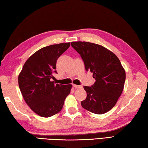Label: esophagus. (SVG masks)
Instances as JSON below:
<instances>
[{
  "label": "esophagus",
  "instance_id": "esophagus-1",
  "mask_svg": "<svg viewBox=\"0 0 148 148\" xmlns=\"http://www.w3.org/2000/svg\"><path fill=\"white\" fill-rule=\"evenodd\" d=\"M73 87L75 89H78V88H80V87H82V86H79V85H75V84H73Z\"/></svg>",
  "mask_w": 148,
  "mask_h": 148
}]
</instances>
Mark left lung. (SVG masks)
Returning <instances> with one entry per match:
<instances>
[{
	"label": "left lung",
	"instance_id": "8db88e82",
	"mask_svg": "<svg viewBox=\"0 0 148 148\" xmlns=\"http://www.w3.org/2000/svg\"><path fill=\"white\" fill-rule=\"evenodd\" d=\"M71 45L80 54L86 71L93 73L96 82L91 87L84 86L87 92L82 107L96 114L107 112L115 106L124 88L125 69L115 54L98 44L73 41Z\"/></svg>",
	"mask_w": 148,
	"mask_h": 148
}]
</instances>
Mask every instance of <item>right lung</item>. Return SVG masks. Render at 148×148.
I'll return each instance as SVG.
<instances>
[{"label": "right lung", "instance_id": "right-lung-1", "mask_svg": "<svg viewBox=\"0 0 148 148\" xmlns=\"http://www.w3.org/2000/svg\"><path fill=\"white\" fill-rule=\"evenodd\" d=\"M70 43L42 48L29 57L18 75V86L24 100L31 109L43 117H51L62 110L71 84H55L50 78L56 70L57 60Z\"/></svg>", "mask_w": 148, "mask_h": 148}]
</instances>
